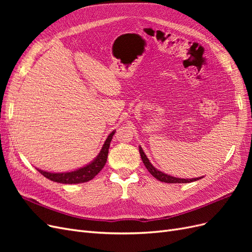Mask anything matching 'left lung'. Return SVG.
Returning a JSON list of instances; mask_svg holds the SVG:
<instances>
[{
  "instance_id": "8db88e82",
  "label": "left lung",
  "mask_w": 252,
  "mask_h": 252,
  "mask_svg": "<svg viewBox=\"0 0 252 252\" xmlns=\"http://www.w3.org/2000/svg\"><path fill=\"white\" fill-rule=\"evenodd\" d=\"M139 150H140V155H141L142 161H143L145 167H146L147 170L151 173L152 177H155L158 181L164 182V183H170V184H172V183L173 184H175V183H178V184H182V183H191V182H195L197 180L203 179V177L194 178V179L193 178L192 179H181V178H175V177H172V175H170V174H167L165 172L159 171L150 163L149 158L146 157V155H145V152L141 146H139Z\"/></svg>"
}]
</instances>
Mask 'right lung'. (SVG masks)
<instances>
[{
	"instance_id": "obj_1",
	"label": "right lung",
	"mask_w": 252,
	"mask_h": 252,
	"mask_svg": "<svg viewBox=\"0 0 252 252\" xmlns=\"http://www.w3.org/2000/svg\"><path fill=\"white\" fill-rule=\"evenodd\" d=\"M114 132H116V130H113L107 136V139H106L105 143L103 144L101 151L98 152V155L95 157L94 161H91L89 164L81 167V168L69 172H48L39 168H36V170L48 180L57 183H62V184H79V183H85L93 180L95 175L103 169L106 161H107L110 142L112 140Z\"/></svg>"
}]
</instances>
